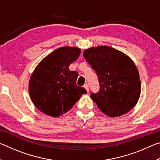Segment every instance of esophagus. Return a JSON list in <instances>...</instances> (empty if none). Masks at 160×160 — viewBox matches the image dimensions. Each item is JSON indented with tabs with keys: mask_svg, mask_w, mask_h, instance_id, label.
<instances>
[{
	"mask_svg": "<svg viewBox=\"0 0 160 160\" xmlns=\"http://www.w3.org/2000/svg\"><path fill=\"white\" fill-rule=\"evenodd\" d=\"M84 88H85V90H87V92H89V87L88 85V84H85V85H84Z\"/></svg>",
	"mask_w": 160,
	"mask_h": 160,
	"instance_id": "34e87169",
	"label": "esophagus"
}]
</instances>
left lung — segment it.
Returning <instances> with one entry per match:
<instances>
[{
	"label": "left lung",
	"instance_id": "8db88e82",
	"mask_svg": "<svg viewBox=\"0 0 160 160\" xmlns=\"http://www.w3.org/2000/svg\"><path fill=\"white\" fill-rule=\"evenodd\" d=\"M83 56L98 76L100 90L90 97L99 109L109 117L131 111L141 91L138 70L132 59L109 46L88 48Z\"/></svg>",
	"mask_w": 160,
	"mask_h": 160
}]
</instances>
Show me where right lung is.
Listing matches in <instances>:
<instances>
[{
  "instance_id": "right-lung-1",
  "label": "right lung",
  "mask_w": 160,
  "mask_h": 160,
  "mask_svg": "<svg viewBox=\"0 0 160 160\" xmlns=\"http://www.w3.org/2000/svg\"><path fill=\"white\" fill-rule=\"evenodd\" d=\"M80 52L78 47H60L35 68L29 79V93L34 106L44 114L59 117L87 93L85 88L76 85L78 72L68 68Z\"/></svg>"
}]
</instances>
